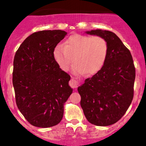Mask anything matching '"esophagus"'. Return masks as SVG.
<instances>
[{
	"instance_id": "esophagus-1",
	"label": "esophagus",
	"mask_w": 146,
	"mask_h": 146,
	"mask_svg": "<svg viewBox=\"0 0 146 146\" xmlns=\"http://www.w3.org/2000/svg\"><path fill=\"white\" fill-rule=\"evenodd\" d=\"M69 85H70V86L71 87V88H77L78 85V82L76 80H75V79L72 78L71 80H70V82H69Z\"/></svg>"
}]
</instances>
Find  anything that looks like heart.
<instances>
[{"instance_id": "obj_1", "label": "heart", "mask_w": 146, "mask_h": 146, "mask_svg": "<svg viewBox=\"0 0 146 146\" xmlns=\"http://www.w3.org/2000/svg\"><path fill=\"white\" fill-rule=\"evenodd\" d=\"M108 54V44L101 36L76 34L64 44H59L53 51L54 58L61 70L68 71L75 62L73 70L76 74L87 72L93 75L104 64Z\"/></svg>"}]
</instances>
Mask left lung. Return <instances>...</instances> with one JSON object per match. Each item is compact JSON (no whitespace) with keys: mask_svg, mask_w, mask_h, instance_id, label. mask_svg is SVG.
I'll return each instance as SVG.
<instances>
[{"mask_svg":"<svg viewBox=\"0 0 146 146\" xmlns=\"http://www.w3.org/2000/svg\"><path fill=\"white\" fill-rule=\"evenodd\" d=\"M85 33L104 38L108 54L100 70L78 88L80 106L90 123L110 126L124 115L133 100L136 77L133 58L114 32L96 29Z\"/></svg>","mask_w":146,"mask_h":146,"instance_id":"obj_1","label":"left lung"}]
</instances>
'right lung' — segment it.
Listing matches in <instances>:
<instances>
[{"mask_svg": "<svg viewBox=\"0 0 146 146\" xmlns=\"http://www.w3.org/2000/svg\"><path fill=\"white\" fill-rule=\"evenodd\" d=\"M67 35L62 30H42L21 44L13 61V84L20 112L29 123L48 128L60 123L64 105L73 89L70 76L61 70L53 51Z\"/></svg>", "mask_w": 146, "mask_h": 146, "instance_id": "right-lung-1", "label": "right lung"}]
</instances>
